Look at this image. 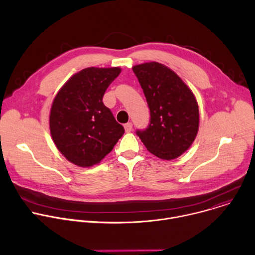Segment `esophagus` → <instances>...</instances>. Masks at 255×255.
<instances>
[{"mask_svg": "<svg viewBox=\"0 0 255 255\" xmlns=\"http://www.w3.org/2000/svg\"><path fill=\"white\" fill-rule=\"evenodd\" d=\"M132 123L131 122H129V123H126L125 125H124V129H125V132H127V133H129V132H131L132 131Z\"/></svg>", "mask_w": 255, "mask_h": 255, "instance_id": "34e87169", "label": "esophagus"}]
</instances>
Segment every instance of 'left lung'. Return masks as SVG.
<instances>
[{"label":"left lung","mask_w":255,"mask_h":255,"mask_svg":"<svg viewBox=\"0 0 255 255\" xmlns=\"http://www.w3.org/2000/svg\"><path fill=\"white\" fill-rule=\"evenodd\" d=\"M150 109V124L137 131L145 147L160 159L186 152L199 131V106L192 90L173 70L152 61L132 67Z\"/></svg>","instance_id":"1"}]
</instances>
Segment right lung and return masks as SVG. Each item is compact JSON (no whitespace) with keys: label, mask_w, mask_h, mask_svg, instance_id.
I'll return each instance as SVG.
<instances>
[{"label":"right lung","mask_w":255,"mask_h":255,"mask_svg":"<svg viewBox=\"0 0 255 255\" xmlns=\"http://www.w3.org/2000/svg\"><path fill=\"white\" fill-rule=\"evenodd\" d=\"M121 68L87 67L57 92L50 109L49 129L59 152L71 163L89 167L112 151L124 128L103 103Z\"/></svg>","instance_id":"right-lung-1"}]
</instances>
